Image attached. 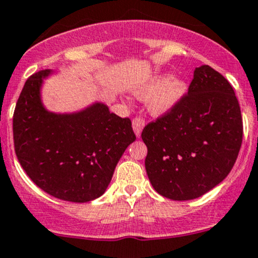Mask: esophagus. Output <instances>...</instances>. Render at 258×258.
Instances as JSON below:
<instances>
[{"label":"esophagus","mask_w":258,"mask_h":258,"mask_svg":"<svg viewBox=\"0 0 258 258\" xmlns=\"http://www.w3.org/2000/svg\"><path fill=\"white\" fill-rule=\"evenodd\" d=\"M145 124H146V122H145L144 118L141 117H136L133 119V129H134L135 134L138 138H140L142 129L145 128Z\"/></svg>","instance_id":"1"}]
</instances>
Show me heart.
I'll return each mask as SVG.
<instances>
[{"instance_id":"1","label":"heart","mask_w":258,"mask_h":258,"mask_svg":"<svg viewBox=\"0 0 258 258\" xmlns=\"http://www.w3.org/2000/svg\"><path fill=\"white\" fill-rule=\"evenodd\" d=\"M187 87L183 81L162 75L135 90L139 98L150 101V110L156 116L168 113L183 98Z\"/></svg>"}]
</instances>
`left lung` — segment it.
<instances>
[{"label":"left lung","mask_w":258,"mask_h":258,"mask_svg":"<svg viewBox=\"0 0 258 258\" xmlns=\"http://www.w3.org/2000/svg\"><path fill=\"white\" fill-rule=\"evenodd\" d=\"M153 188L172 201L202 197L227 177L243 140L240 106L229 82L209 65L195 70L188 93L142 130Z\"/></svg>","instance_id":"8db88e82"}]
</instances>
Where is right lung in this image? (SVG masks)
<instances>
[{
  "label": "right lung",
  "mask_w": 258,
  "mask_h": 258,
  "mask_svg": "<svg viewBox=\"0 0 258 258\" xmlns=\"http://www.w3.org/2000/svg\"><path fill=\"white\" fill-rule=\"evenodd\" d=\"M53 70L30 76L13 116L14 148L20 165L48 195L87 203L105 193L124 151L136 136L132 120L94 102L74 113L43 106L41 88Z\"/></svg>",
  "instance_id": "1"
}]
</instances>
